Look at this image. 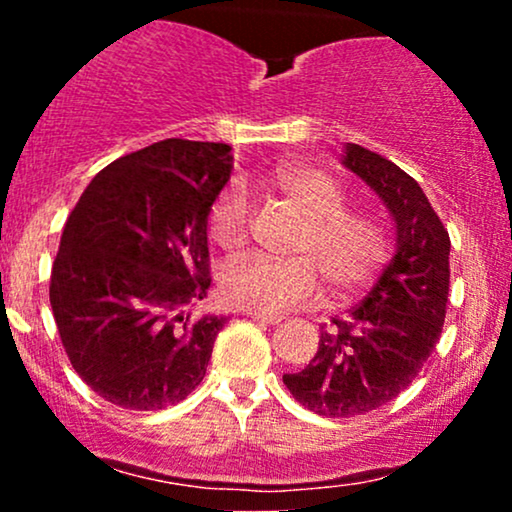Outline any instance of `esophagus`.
<instances>
[{"label": "esophagus", "mask_w": 512, "mask_h": 512, "mask_svg": "<svg viewBox=\"0 0 512 512\" xmlns=\"http://www.w3.org/2000/svg\"><path fill=\"white\" fill-rule=\"evenodd\" d=\"M250 320L255 322H264V325H279L281 315H262V313H248Z\"/></svg>", "instance_id": "34e87169"}]
</instances>
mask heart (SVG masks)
Instances as JSON below:
<instances>
[{
    "mask_svg": "<svg viewBox=\"0 0 512 512\" xmlns=\"http://www.w3.org/2000/svg\"><path fill=\"white\" fill-rule=\"evenodd\" d=\"M298 214L289 260L248 255L221 272V296L233 308L274 315L310 303L320 293V276L334 296L370 284L390 260V233L378 216L349 209L346 190L325 170L284 163L267 175ZM209 236L221 250L236 252L248 243L252 209L240 187H226L209 209Z\"/></svg>",
    "mask_w": 512,
    "mask_h": 512,
    "instance_id": "b5f03b06",
    "label": "heart"
}]
</instances>
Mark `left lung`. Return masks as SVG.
Segmentation results:
<instances>
[{
    "mask_svg": "<svg viewBox=\"0 0 512 512\" xmlns=\"http://www.w3.org/2000/svg\"><path fill=\"white\" fill-rule=\"evenodd\" d=\"M344 166L366 180L397 223V255L366 301L332 317L313 361L286 373L303 407L327 419L373 411L414 383L443 332L450 236L411 175L375 151L346 146Z\"/></svg>",
    "mask_w": 512,
    "mask_h": 512,
    "instance_id": "obj_1",
    "label": "left lung"
}]
</instances>
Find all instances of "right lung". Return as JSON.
<instances>
[{
  "mask_svg": "<svg viewBox=\"0 0 512 512\" xmlns=\"http://www.w3.org/2000/svg\"><path fill=\"white\" fill-rule=\"evenodd\" d=\"M228 178V144L163 139L103 168L67 216L52 315L105 402L156 411L202 383L226 317L185 308L211 286L207 216Z\"/></svg>",
  "mask_w": 512,
  "mask_h": 512,
  "instance_id": "obj_1",
  "label": "right lung"
}]
</instances>
